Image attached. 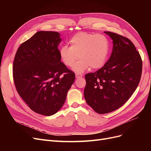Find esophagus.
<instances>
[{"instance_id":"esophagus-1","label":"esophagus","mask_w":151,"mask_h":151,"mask_svg":"<svg viewBox=\"0 0 151 151\" xmlns=\"http://www.w3.org/2000/svg\"><path fill=\"white\" fill-rule=\"evenodd\" d=\"M83 77V76H82V74H76V77L77 79H79V78H81V77Z\"/></svg>"}]
</instances>
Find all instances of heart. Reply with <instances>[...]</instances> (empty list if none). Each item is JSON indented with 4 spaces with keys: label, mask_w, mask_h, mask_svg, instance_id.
I'll use <instances>...</instances> for the list:
<instances>
[{
    "label": "heart",
    "mask_w": 151,
    "mask_h": 151,
    "mask_svg": "<svg viewBox=\"0 0 151 151\" xmlns=\"http://www.w3.org/2000/svg\"><path fill=\"white\" fill-rule=\"evenodd\" d=\"M70 46L60 48L59 55L62 62L67 67H72L78 58L80 60L73 66L72 70L82 73L91 67L96 70L106 63L109 52L108 39L103 35L80 32L70 38Z\"/></svg>",
    "instance_id": "heart-1"
}]
</instances>
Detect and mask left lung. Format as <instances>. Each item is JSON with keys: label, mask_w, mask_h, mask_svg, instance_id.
I'll use <instances>...</instances> for the list:
<instances>
[{"label": "left lung", "mask_w": 151, "mask_h": 151, "mask_svg": "<svg viewBox=\"0 0 151 151\" xmlns=\"http://www.w3.org/2000/svg\"><path fill=\"white\" fill-rule=\"evenodd\" d=\"M113 40V50L107 62L94 73L85 76L86 103L99 114L108 113L124 104L137 88L142 62L131 41L104 31Z\"/></svg>", "instance_id": "8db88e82"}]
</instances>
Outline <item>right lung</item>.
I'll use <instances>...</instances> for the list:
<instances>
[{"mask_svg":"<svg viewBox=\"0 0 151 151\" xmlns=\"http://www.w3.org/2000/svg\"><path fill=\"white\" fill-rule=\"evenodd\" d=\"M61 41L58 32L38 31L21 45L14 60L17 93L31 110L45 116L60 110L75 80L74 73L61 62Z\"/></svg>","mask_w":151,"mask_h":151,"instance_id":"add662e5","label":"right lung"}]
</instances>
